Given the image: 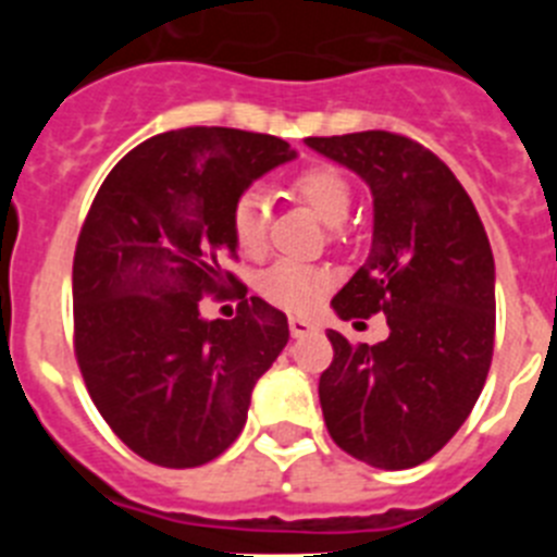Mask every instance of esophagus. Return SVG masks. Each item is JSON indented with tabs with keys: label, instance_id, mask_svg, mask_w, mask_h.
Wrapping results in <instances>:
<instances>
[{
	"label": "esophagus",
	"instance_id": "esophagus-1",
	"mask_svg": "<svg viewBox=\"0 0 557 557\" xmlns=\"http://www.w3.org/2000/svg\"><path fill=\"white\" fill-rule=\"evenodd\" d=\"M289 332H293L295 339H301V337H312V334H318L321 332V326L307 321V318H289Z\"/></svg>",
	"mask_w": 557,
	"mask_h": 557
}]
</instances>
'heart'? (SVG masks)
I'll use <instances>...</instances> for the list:
<instances>
[{"label":"heart","mask_w":557,"mask_h":557,"mask_svg":"<svg viewBox=\"0 0 557 557\" xmlns=\"http://www.w3.org/2000/svg\"><path fill=\"white\" fill-rule=\"evenodd\" d=\"M293 191L304 203L314 209V214L329 225H339L348 218L351 209V186L329 164H309L301 172L293 175ZM231 228H234L236 245L245 253H256L264 245L268 234V200L259 191H245L243 198L236 200L234 214H231ZM262 293L270 301L278 304L289 312H309L312 307L321 304V298L329 289V273L312 264L293 262L282 259L275 262L259 282Z\"/></svg>","instance_id":"heart-1"}]
</instances>
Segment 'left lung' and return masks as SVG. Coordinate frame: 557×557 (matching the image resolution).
<instances>
[{"mask_svg": "<svg viewBox=\"0 0 557 557\" xmlns=\"http://www.w3.org/2000/svg\"><path fill=\"white\" fill-rule=\"evenodd\" d=\"M366 181V264L334 295L343 321L387 314L391 337L351 346L329 329L321 407L334 444L373 469H412L444 449L480 398L494 354V253L474 203L435 152L387 131L309 136Z\"/></svg>", "mask_w": 557, "mask_h": 557, "instance_id": "left-lung-1", "label": "left lung"}]
</instances>
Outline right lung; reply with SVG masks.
<instances>
[{"instance_id": "right-lung-1", "label": "right lung", "mask_w": 557, "mask_h": 557, "mask_svg": "<svg viewBox=\"0 0 557 557\" xmlns=\"http://www.w3.org/2000/svg\"><path fill=\"white\" fill-rule=\"evenodd\" d=\"M298 152L234 127H184L133 147L88 209L72 268L75 354L88 396L122 444L166 469L223 455L289 339L287 314L243 298L206 321L200 298L236 284V200Z\"/></svg>"}]
</instances>
